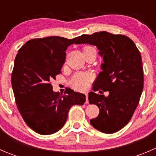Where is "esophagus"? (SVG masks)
Listing matches in <instances>:
<instances>
[{
  "mask_svg": "<svg viewBox=\"0 0 156 156\" xmlns=\"http://www.w3.org/2000/svg\"><path fill=\"white\" fill-rule=\"evenodd\" d=\"M85 96H86V103H88V94L87 93H85Z\"/></svg>",
  "mask_w": 156,
  "mask_h": 156,
  "instance_id": "obj_1",
  "label": "esophagus"
}]
</instances>
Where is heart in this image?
Listing matches in <instances>:
<instances>
[{
    "label": "heart",
    "mask_w": 156,
    "mask_h": 156,
    "mask_svg": "<svg viewBox=\"0 0 156 156\" xmlns=\"http://www.w3.org/2000/svg\"><path fill=\"white\" fill-rule=\"evenodd\" d=\"M94 48H93L92 47H85L84 48V52L94 50ZM90 81V76L89 75H86L84 73H77L72 77V80H71V84L75 89L82 90L88 87Z\"/></svg>",
    "instance_id": "1"
}]
</instances>
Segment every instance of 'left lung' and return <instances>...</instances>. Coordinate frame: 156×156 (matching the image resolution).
Wrapping results in <instances>:
<instances>
[{
  "label": "left lung",
  "instance_id": "left-lung-1",
  "mask_svg": "<svg viewBox=\"0 0 156 156\" xmlns=\"http://www.w3.org/2000/svg\"><path fill=\"white\" fill-rule=\"evenodd\" d=\"M75 44L96 46L103 57L102 72L94 81L93 90L101 89L109 94L90 92V104H96L100 113L90 122L105 133L119 131L130 122L144 89V69L140 51L131 39L106 31L83 34Z\"/></svg>",
  "mask_w": 156,
  "mask_h": 156
}]
</instances>
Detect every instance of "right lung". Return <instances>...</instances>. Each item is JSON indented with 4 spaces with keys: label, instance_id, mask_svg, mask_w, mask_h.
Wrapping results in <instances>:
<instances>
[{
    "label": "right lung",
    "instance_id": "add662e5",
    "mask_svg": "<svg viewBox=\"0 0 156 156\" xmlns=\"http://www.w3.org/2000/svg\"><path fill=\"white\" fill-rule=\"evenodd\" d=\"M77 40L58 36L32 39L16 56L11 77L16 103L28 126L37 133L57 132L65 125L70 108L85 103L84 94L70 88L59 94L50 84L60 74L67 48Z\"/></svg>",
    "mask_w": 156,
    "mask_h": 156
}]
</instances>
